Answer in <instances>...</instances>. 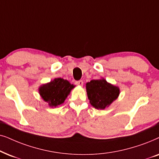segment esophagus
Instances as JSON below:
<instances>
[{"label":"esophagus","instance_id":"34e87169","mask_svg":"<svg viewBox=\"0 0 159 159\" xmlns=\"http://www.w3.org/2000/svg\"><path fill=\"white\" fill-rule=\"evenodd\" d=\"M76 84H77L78 86H83L84 82H83V81H81H81H76Z\"/></svg>","mask_w":159,"mask_h":159}]
</instances>
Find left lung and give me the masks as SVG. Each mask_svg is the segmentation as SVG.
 I'll return each mask as SVG.
<instances>
[{
	"label": "left lung",
	"mask_w": 159,
	"mask_h": 159,
	"mask_svg": "<svg viewBox=\"0 0 159 159\" xmlns=\"http://www.w3.org/2000/svg\"><path fill=\"white\" fill-rule=\"evenodd\" d=\"M86 89L90 104L97 110L108 107L120 94L119 87L108 83L104 78L86 83Z\"/></svg>",
	"instance_id": "left-lung-1"
}]
</instances>
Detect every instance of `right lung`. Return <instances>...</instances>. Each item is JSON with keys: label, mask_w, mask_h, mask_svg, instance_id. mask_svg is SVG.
Returning <instances> with one entry per match:
<instances>
[{"label": "right lung", "mask_w": 159, "mask_h": 159, "mask_svg": "<svg viewBox=\"0 0 159 159\" xmlns=\"http://www.w3.org/2000/svg\"><path fill=\"white\" fill-rule=\"evenodd\" d=\"M74 87L75 86L67 80L56 78L48 83L40 86L39 92L48 106L56 107L64 102Z\"/></svg>", "instance_id": "add662e5"}]
</instances>
